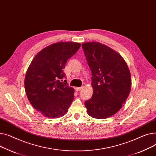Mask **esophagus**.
<instances>
[{
    "label": "esophagus",
    "mask_w": 156,
    "mask_h": 156,
    "mask_svg": "<svg viewBox=\"0 0 156 156\" xmlns=\"http://www.w3.org/2000/svg\"><path fill=\"white\" fill-rule=\"evenodd\" d=\"M75 89H76V90L77 91H79V90H81L82 89V87H76Z\"/></svg>",
    "instance_id": "1"
}]
</instances>
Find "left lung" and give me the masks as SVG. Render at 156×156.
<instances>
[{"label": "left lung", "instance_id": "obj_1", "mask_svg": "<svg viewBox=\"0 0 156 156\" xmlns=\"http://www.w3.org/2000/svg\"><path fill=\"white\" fill-rule=\"evenodd\" d=\"M92 73L93 94L86 101L87 114L95 118L112 116L122 107L132 86L130 72L120 54L98 42L82 44Z\"/></svg>", "mask_w": 156, "mask_h": 156}]
</instances>
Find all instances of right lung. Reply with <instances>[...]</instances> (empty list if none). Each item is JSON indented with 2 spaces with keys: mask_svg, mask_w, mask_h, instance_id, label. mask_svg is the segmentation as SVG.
I'll return each mask as SVG.
<instances>
[{
  "mask_svg": "<svg viewBox=\"0 0 156 156\" xmlns=\"http://www.w3.org/2000/svg\"><path fill=\"white\" fill-rule=\"evenodd\" d=\"M80 44L58 42L43 48L27 70L24 87L31 105L44 116L57 118L66 115L74 100L63 72L67 61L79 50Z\"/></svg>",
  "mask_w": 156,
  "mask_h": 156,
  "instance_id": "right-lung-1",
  "label": "right lung"
}]
</instances>
